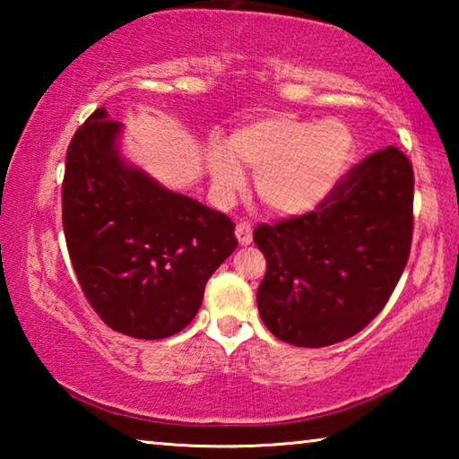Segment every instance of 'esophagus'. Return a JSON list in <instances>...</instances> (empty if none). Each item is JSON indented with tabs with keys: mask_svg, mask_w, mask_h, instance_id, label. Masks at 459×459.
Wrapping results in <instances>:
<instances>
[{
	"mask_svg": "<svg viewBox=\"0 0 459 459\" xmlns=\"http://www.w3.org/2000/svg\"><path fill=\"white\" fill-rule=\"evenodd\" d=\"M235 235H237V238H238V243L240 245H248L253 240V229H251V222H247V221H240V222H237V227H235Z\"/></svg>",
	"mask_w": 459,
	"mask_h": 459,
	"instance_id": "1",
	"label": "esophagus"
}]
</instances>
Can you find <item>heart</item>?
<instances>
[{
  "label": "heart",
  "mask_w": 459,
  "mask_h": 459,
  "mask_svg": "<svg viewBox=\"0 0 459 459\" xmlns=\"http://www.w3.org/2000/svg\"><path fill=\"white\" fill-rule=\"evenodd\" d=\"M354 135L340 119H304L273 111L240 127L230 152L214 147L211 172L224 194L245 182L240 164L257 172V192L271 211L285 216L316 211L346 176Z\"/></svg>",
  "instance_id": "1"
}]
</instances>
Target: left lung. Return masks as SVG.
Listing matches in <instances>:
<instances>
[{
  "mask_svg": "<svg viewBox=\"0 0 459 459\" xmlns=\"http://www.w3.org/2000/svg\"><path fill=\"white\" fill-rule=\"evenodd\" d=\"M413 186L409 158L388 145L348 169L316 211L255 229L267 261L257 306L275 338L322 348L375 320L407 265Z\"/></svg>",
  "mask_w": 459,
  "mask_h": 459,
  "instance_id": "8db88e82",
  "label": "left lung"
}]
</instances>
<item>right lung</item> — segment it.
Returning a JSON list of instances; mask_svg holds the SVG:
<instances>
[{
	"instance_id": "add662e5",
	"label": "right lung",
	"mask_w": 459,
	"mask_h": 459,
	"mask_svg": "<svg viewBox=\"0 0 459 459\" xmlns=\"http://www.w3.org/2000/svg\"><path fill=\"white\" fill-rule=\"evenodd\" d=\"M121 123L97 108L76 129L62 180V227L84 298L131 338L174 336L237 248L235 224L169 192L117 152Z\"/></svg>"
}]
</instances>
